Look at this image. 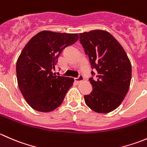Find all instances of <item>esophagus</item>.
I'll list each match as a JSON object with an SVG mask.
<instances>
[{"label": "esophagus", "instance_id": "obj_1", "mask_svg": "<svg viewBox=\"0 0 147 147\" xmlns=\"http://www.w3.org/2000/svg\"><path fill=\"white\" fill-rule=\"evenodd\" d=\"M75 82H77L78 83H80L82 82L83 80H84V77L82 75H80L78 78H75Z\"/></svg>", "mask_w": 147, "mask_h": 147}]
</instances>
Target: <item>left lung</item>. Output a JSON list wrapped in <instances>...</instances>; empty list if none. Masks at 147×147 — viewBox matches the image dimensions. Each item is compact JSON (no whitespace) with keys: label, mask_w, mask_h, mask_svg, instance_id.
<instances>
[{"label":"left lung","mask_w":147,"mask_h":147,"mask_svg":"<svg viewBox=\"0 0 147 147\" xmlns=\"http://www.w3.org/2000/svg\"><path fill=\"white\" fill-rule=\"evenodd\" d=\"M80 40L92 68L97 72V80L90 79L93 88L84 95L86 105L97 113L112 112L121 105L129 88L131 62L122 46L107 31L82 32Z\"/></svg>","instance_id":"obj_1"}]
</instances>
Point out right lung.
Wrapping results in <instances>:
<instances>
[{
    "instance_id": "1",
    "label": "right lung",
    "mask_w": 147,
    "mask_h": 147,
    "mask_svg": "<svg viewBox=\"0 0 147 147\" xmlns=\"http://www.w3.org/2000/svg\"><path fill=\"white\" fill-rule=\"evenodd\" d=\"M79 39L78 33L43 30L32 37L18 58L16 75L19 89L27 103L41 112L58 107L74 79L53 72L63 49Z\"/></svg>"
}]
</instances>
